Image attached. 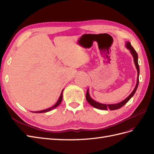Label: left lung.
Wrapping results in <instances>:
<instances>
[{
  "mask_svg": "<svg viewBox=\"0 0 154 154\" xmlns=\"http://www.w3.org/2000/svg\"><path fill=\"white\" fill-rule=\"evenodd\" d=\"M126 48H127L128 49L130 50V53L132 54V57L134 58V61L135 66H136V67L137 69V83H136V85L135 87L134 91L131 92L127 98L125 99L123 101L119 102L118 103H115V104H103V103H100L99 102H97L93 100L92 97H91L89 94V92H88V88L87 89V92L86 94V100L88 101V103H89L92 106H94V108H96L97 109H100V110H108L110 109V110H117L120 109L121 107H122L123 105H125L127 102L130 100V98L134 95L135 92H136L137 88L138 87L139 84V66L138 65V55L137 53H136V51H135V49L133 48L132 46L131 45V44L129 42H126Z\"/></svg>",
  "mask_w": 154,
  "mask_h": 154,
  "instance_id": "1",
  "label": "left lung"
}]
</instances>
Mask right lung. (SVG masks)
Segmentation results:
<instances>
[{
    "instance_id": "right-lung-1",
    "label": "right lung",
    "mask_w": 154,
    "mask_h": 154,
    "mask_svg": "<svg viewBox=\"0 0 154 154\" xmlns=\"http://www.w3.org/2000/svg\"><path fill=\"white\" fill-rule=\"evenodd\" d=\"M63 89L62 90V92H61V94H60V97H59V98H58L57 102V103H56V104L54 105L53 106H51V107H50V108H48V109H47L42 110L35 111V112L32 111V112H34V113H44V112H47L51 111V110H53V109H54L55 108H57V107L60 103H61V102H62V98H63Z\"/></svg>"
}]
</instances>
